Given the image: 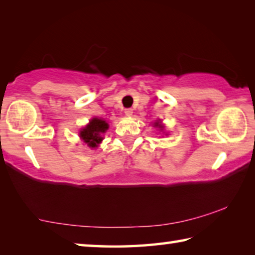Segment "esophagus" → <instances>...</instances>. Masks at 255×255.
Returning a JSON list of instances; mask_svg holds the SVG:
<instances>
[{"label": "esophagus", "instance_id": "34e87169", "mask_svg": "<svg viewBox=\"0 0 255 255\" xmlns=\"http://www.w3.org/2000/svg\"><path fill=\"white\" fill-rule=\"evenodd\" d=\"M125 114H126V116H128V117H130V116H132V109L128 108V109L125 110Z\"/></svg>", "mask_w": 255, "mask_h": 255}]
</instances>
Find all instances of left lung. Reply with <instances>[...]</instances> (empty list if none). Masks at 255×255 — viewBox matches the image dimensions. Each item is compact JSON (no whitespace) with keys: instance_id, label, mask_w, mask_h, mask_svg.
<instances>
[{"instance_id":"1","label":"left lung","mask_w":255,"mask_h":255,"mask_svg":"<svg viewBox=\"0 0 255 255\" xmlns=\"http://www.w3.org/2000/svg\"><path fill=\"white\" fill-rule=\"evenodd\" d=\"M159 123H155V126H157L159 129H161V130H162V129H163V127L161 126V125H158Z\"/></svg>"}]
</instances>
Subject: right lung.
Wrapping results in <instances>:
<instances>
[{"instance_id":"right-lung-1","label":"right lung","mask_w":255,"mask_h":255,"mask_svg":"<svg viewBox=\"0 0 255 255\" xmlns=\"http://www.w3.org/2000/svg\"><path fill=\"white\" fill-rule=\"evenodd\" d=\"M108 127L109 126L105 120L93 118L88 126L80 131V136L89 147H97L98 144L101 143L102 133L106 132Z\"/></svg>"}]
</instances>
